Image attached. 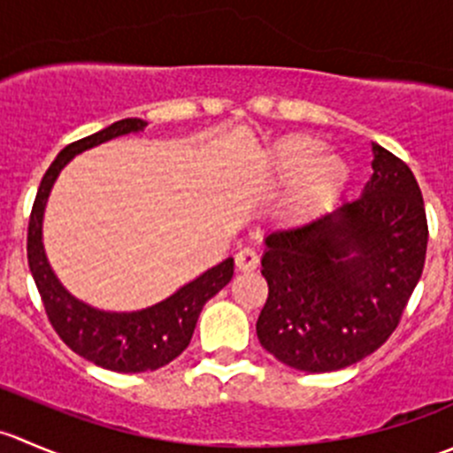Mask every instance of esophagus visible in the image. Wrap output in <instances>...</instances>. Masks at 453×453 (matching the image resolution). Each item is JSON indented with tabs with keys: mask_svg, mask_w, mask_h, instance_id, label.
I'll return each instance as SVG.
<instances>
[{
	"mask_svg": "<svg viewBox=\"0 0 453 453\" xmlns=\"http://www.w3.org/2000/svg\"><path fill=\"white\" fill-rule=\"evenodd\" d=\"M234 263H236V269H241V272H254V269L258 267V254H256L254 250L245 248L236 254Z\"/></svg>",
	"mask_w": 453,
	"mask_h": 453,
	"instance_id": "esophagus-1",
	"label": "esophagus"
}]
</instances>
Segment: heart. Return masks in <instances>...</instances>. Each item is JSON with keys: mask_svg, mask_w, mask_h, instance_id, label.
I'll list each match as a JSON object with an SVG mask.
<instances>
[{"mask_svg": "<svg viewBox=\"0 0 453 453\" xmlns=\"http://www.w3.org/2000/svg\"><path fill=\"white\" fill-rule=\"evenodd\" d=\"M324 144L304 134L285 135L267 150V168L278 181H294L282 203L289 223H309L324 212L349 180V166Z\"/></svg>", "mask_w": 453, "mask_h": 453, "instance_id": "b5f03b06", "label": "heart"}]
</instances>
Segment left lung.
<instances>
[{"mask_svg":"<svg viewBox=\"0 0 453 453\" xmlns=\"http://www.w3.org/2000/svg\"><path fill=\"white\" fill-rule=\"evenodd\" d=\"M260 346L304 372L353 366L399 324L423 273L427 219L408 164L372 144L362 197L265 239Z\"/></svg>","mask_w":453,"mask_h":453,"instance_id":"left-lung-1","label":"left lung"}]
</instances>
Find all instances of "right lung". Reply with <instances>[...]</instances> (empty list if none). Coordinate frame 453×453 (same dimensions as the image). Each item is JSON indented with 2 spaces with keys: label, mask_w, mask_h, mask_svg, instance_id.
I'll use <instances>...</instances> for the list:
<instances>
[{
  "label": "right lung",
  "mask_w": 453,
  "mask_h": 453,
  "mask_svg": "<svg viewBox=\"0 0 453 453\" xmlns=\"http://www.w3.org/2000/svg\"><path fill=\"white\" fill-rule=\"evenodd\" d=\"M144 127L146 122L140 118H125L98 134L67 144L41 180L28 223V265L54 331L87 362L113 372H146L180 357L188 349L203 304L217 296L234 273V258H226L162 303L140 311H103L74 298L50 267L43 248V214L57 177L70 159L83 150L120 135L140 134Z\"/></svg>",
  "instance_id": "add662e5"
}]
</instances>
